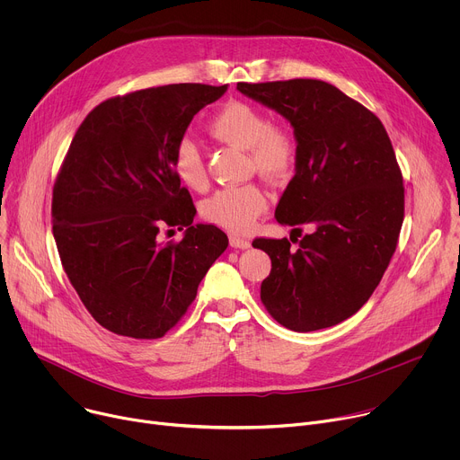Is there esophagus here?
<instances>
[{
    "label": "esophagus",
    "instance_id": "esophagus-1",
    "mask_svg": "<svg viewBox=\"0 0 460 460\" xmlns=\"http://www.w3.org/2000/svg\"><path fill=\"white\" fill-rule=\"evenodd\" d=\"M229 243L234 249H247V247H251L249 238H243V236H238V234H231L229 236Z\"/></svg>",
    "mask_w": 460,
    "mask_h": 460
}]
</instances>
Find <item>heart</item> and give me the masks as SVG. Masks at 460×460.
Here are the masks:
<instances>
[{
    "label": "heart",
    "mask_w": 460,
    "mask_h": 460,
    "mask_svg": "<svg viewBox=\"0 0 460 460\" xmlns=\"http://www.w3.org/2000/svg\"><path fill=\"white\" fill-rule=\"evenodd\" d=\"M208 130L215 140L247 151L254 169L270 180H282L295 169L296 144L289 130L271 125L268 114L251 103H224L208 121ZM172 169L187 189L204 190L208 187L204 156L190 140L178 142ZM266 209L268 196L256 183L218 189L200 208L206 220L234 233L249 231Z\"/></svg>",
    "instance_id": "b5f03b06"
}]
</instances>
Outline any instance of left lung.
<instances>
[{
  "instance_id": "obj_1",
  "label": "left lung",
  "mask_w": 460,
  "mask_h": 460,
  "mask_svg": "<svg viewBox=\"0 0 460 460\" xmlns=\"http://www.w3.org/2000/svg\"><path fill=\"white\" fill-rule=\"evenodd\" d=\"M238 93L293 127L295 176L275 209L280 226L309 227L288 238H256L271 258L260 298L291 332L341 323L373 295L395 252L404 220L402 174L380 119L320 80L238 84Z\"/></svg>"
}]
</instances>
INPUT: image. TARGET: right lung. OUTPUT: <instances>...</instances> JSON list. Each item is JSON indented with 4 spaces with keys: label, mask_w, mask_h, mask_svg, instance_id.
<instances>
[{
    "label": "right lung",
    "mask_w": 460,
    "mask_h": 460,
    "mask_svg": "<svg viewBox=\"0 0 460 460\" xmlns=\"http://www.w3.org/2000/svg\"><path fill=\"white\" fill-rule=\"evenodd\" d=\"M227 85L172 84L100 103L84 119L52 192V233L65 273L105 330L160 339L181 318L229 240L192 224L172 155L194 114ZM164 225L186 227L178 244Z\"/></svg>",
    "instance_id": "1"
}]
</instances>
